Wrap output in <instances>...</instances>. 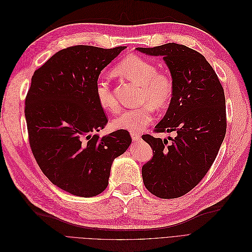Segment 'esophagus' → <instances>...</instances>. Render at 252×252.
I'll use <instances>...</instances> for the list:
<instances>
[{"label": "esophagus", "mask_w": 252, "mask_h": 252, "mask_svg": "<svg viewBox=\"0 0 252 252\" xmlns=\"http://www.w3.org/2000/svg\"><path fill=\"white\" fill-rule=\"evenodd\" d=\"M131 136H132V139H133V141H139L140 140V138H141V135H140V133H138V132H132L131 133Z\"/></svg>", "instance_id": "34e87169"}]
</instances>
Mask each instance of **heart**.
Wrapping results in <instances>:
<instances>
[{
  "mask_svg": "<svg viewBox=\"0 0 252 252\" xmlns=\"http://www.w3.org/2000/svg\"><path fill=\"white\" fill-rule=\"evenodd\" d=\"M116 76L133 82L141 86L139 101L142 105L135 109L122 110L113 120L116 129L140 131L153 120L154 107L164 110L168 107L174 96V81L170 75L158 71L155 63L139 56H129L122 59L113 68ZM95 96L102 109L115 112L118 100L110 83L99 78L95 83Z\"/></svg>",
  "mask_w": 252,
  "mask_h": 252,
  "instance_id": "obj_1",
  "label": "heart"
}]
</instances>
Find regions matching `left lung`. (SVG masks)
Listing matches in <instances>:
<instances>
[{"instance_id": "obj_1", "label": "left lung", "mask_w": 252, "mask_h": 252, "mask_svg": "<svg viewBox=\"0 0 252 252\" xmlns=\"http://www.w3.org/2000/svg\"><path fill=\"white\" fill-rule=\"evenodd\" d=\"M136 49L163 56L174 81V96L156 133L172 132L171 140L150 134L142 139L154 156L142 166L145 187L155 196L173 199L186 195L206 175L225 135V98L221 84L205 57L175 43Z\"/></svg>"}]
</instances>
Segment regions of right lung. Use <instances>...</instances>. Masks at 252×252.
I'll return each mask as SVG.
<instances>
[{
	"label": "right lung",
	"mask_w": 252,
	"mask_h": 252,
	"mask_svg": "<svg viewBox=\"0 0 252 252\" xmlns=\"http://www.w3.org/2000/svg\"><path fill=\"white\" fill-rule=\"evenodd\" d=\"M125 48L67 47L32 77L25 114L32 155L49 181L71 195L102 193L114 159L132 141L127 130L95 134L109 120L95 96V83Z\"/></svg>",
	"instance_id": "obj_1"
}]
</instances>
